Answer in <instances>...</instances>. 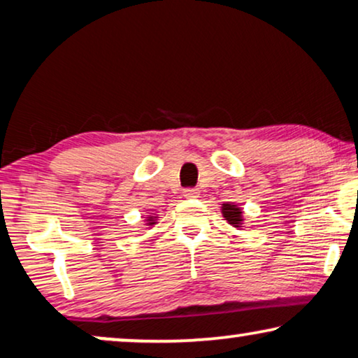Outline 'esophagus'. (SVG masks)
<instances>
[{
    "instance_id": "34e87169",
    "label": "esophagus",
    "mask_w": 358,
    "mask_h": 358,
    "mask_svg": "<svg viewBox=\"0 0 358 358\" xmlns=\"http://www.w3.org/2000/svg\"><path fill=\"white\" fill-rule=\"evenodd\" d=\"M184 197H187V199L199 197V190L197 189H185L184 190Z\"/></svg>"
}]
</instances>
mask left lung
Masks as SVG:
<instances>
[{"mask_svg": "<svg viewBox=\"0 0 358 358\" xmlns=\"http://www.w3.org/2000/svg\"><path fill=\"white\" fill-rule=\"evenodd\" d=\"M223 217L228 220L229 223L233 224V227H239L241 224V210H239L236 205H229V203H224L223 205Z\"/></svg>", "mask_w": 358, "mask_h": 358, "instance_id": "1", "label": "left lung"}]
</instances>
